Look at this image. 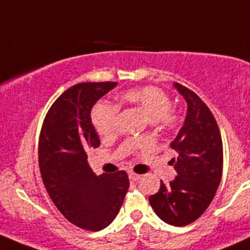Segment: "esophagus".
<instances>
[{"label":"esophagus","mask_w":250,"mask_h":250,"mask_svg":"<svg viewBox=\"0 0 250 250\" xmlns=\"http://www.w3.org/2000/svg\"><path fill=\"white\" fill-rule=\"evenodd\" d=\"M128 176H129V180H132V181H139L141 178V175H138V173H135L133 171H129Z\"/></svg>","instance_id":"1"}]
</instances>
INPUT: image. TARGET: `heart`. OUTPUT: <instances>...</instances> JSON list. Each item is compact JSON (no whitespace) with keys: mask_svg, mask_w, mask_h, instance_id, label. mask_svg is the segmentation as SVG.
<instances>
[{"mask_svg":"<svg viewBox=\"0 0 250 250\" xmlns=\"http://www.w3.org/2000/svg\"><path fill=\"white\" fill-rule=\"evenodd\" d=\"M125 103L143 110L152 123H158L163 128L171 129L177 125V115L170 110L171 101L169 96L158 87L134 88L122 94ZM118 107L101 103L96 105L92 112V121L97 133L104 140L114 139L117 134Z\"/></svg>","mask_w":250,"mask_h":250,"instance_id":"1","label":"heart"}]
</instances>
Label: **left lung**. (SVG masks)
Instances as JSON below:
<instances>
[{"label": "left lung", "mask_w": 250, "mask_h": 250, "mask_svg": "<svg viewBox=\"0 0 250 250\" xmlns=\"http://www.w3.org/2000/svg\"><path fill=\"white\" fill-rule=\"evenodd\" d=\"M187 103L185 123L170 144L177 157L170 160L177 176L169 185L160 181L149 204L162 220L175 227L195 222L213 200L223 173V143L215 118L189 88L175 83Z\"/></svg>", "instance_id": "8db88e82"}]
</instances>
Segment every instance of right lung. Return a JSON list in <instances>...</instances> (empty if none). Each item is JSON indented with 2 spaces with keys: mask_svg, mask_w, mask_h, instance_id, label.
Masks as SVG:
<instances>
[{
  "mask_svg": "<svg viewBox=\"0 0 250 250\" xmlns=\"http://www.w3.org/2000/svg\"><path fill=\"white\" fill-rule=\"evenodd\" d=\"M117 83H81L64 91L46 114L39 136V167L59 211L77 227L99 231L116 215L129 188L125 171L97 176L87 152L101 145L91 110Z\"/></svg>",
  "mask_w": 250,
  "mask_h": 250,
  "instance_id": "obj_1",
  "label": "right lung"
}]
</instances>
